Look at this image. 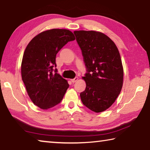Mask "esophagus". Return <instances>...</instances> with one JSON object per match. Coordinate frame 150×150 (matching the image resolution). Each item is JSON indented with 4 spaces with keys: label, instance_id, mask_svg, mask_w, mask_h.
Instances as JSON below:
<instances>
[{
    "label": "esophagus",
    "instance_id": "esophagus-1",
    "mask_svg": "<svg viewBox=\"0 0 150 150\" xmlns=\"http://www.w3.org/2000/svg\"><path fill=\"white\" fill-rule=\"evenodd\" d=\"M70 80H71V82H72V83H74L76 82H77V81L78 80V77H76V78H74V79H71Z\"/></svg>",
    "mask_w": 150,
    "mask_h": 150
}]
</instances>
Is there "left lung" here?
<instances>
[{
    "label": "left lung",
    "mask_w": 150,
    "mask_h": 150,
    "mask_svg": "<svg viewBox=\"0 0 150 150\" xmlns=\"http://www.w3.org/2000/svg\"><path fill=\"white\" fill-rule=\"evenodd\" d=\"M82 50L88 72L82 77L86 83L80 93L83 104L100 112L109 108L120 93L124 71L117 47L106 35L96 31H74Z\"/></svg>",
    "instance_id": "1"
}]
</instances>
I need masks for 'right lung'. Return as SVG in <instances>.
<instances>
[{
  "instance_id": "right-lung-1",
  "label": "right lung",
  "mask_w": 150,
  "mask_h": 150,
  "mask_svg": "<svg viewBox=\"0 0 150 150\" xmlns=\"http://www.w3.org/2000/svg\"><path fill=\"white\" fill-rule=\"evenodd\" d=\"M73 33L65 29H52L34 37L23 52L21 74L29 97L42 109L59 104L69 87L67 80L52 72L56 67V55L68 41H74Z\"/></svg>"
}]
</instances>
